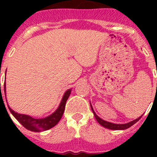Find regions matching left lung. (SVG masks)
I'll return each mask as SVG.
<instances>
[{
	"label": "left lung",
	"instance_id": "1",
	"mask_svg": "<svg viewBox=\"0 0 157 157\" xmlns=\"http://www.w3.org/2000/svg\"><path fill=\"white\" fill-rule=\"evenodd\" d=\"M90 107H91V109H92L93 113H94V116H95V118H96V120H97V121H98L101 126H103V127H105V128L110 129V130H126V129L129 128V127H130L131 126L134 125V123H137V122H138V120H139L141 118V116H140V117L138 118V119H136V120H133V121L130 122V123H125V124H116V123H110V122H107V121H105V120H103L102 119H101L99 116L96 115V113L94 112V109H93L92 105H90Z\"/></svg>",
	"mask_w": 157,
	"mask_h": 157
}]
</instances>
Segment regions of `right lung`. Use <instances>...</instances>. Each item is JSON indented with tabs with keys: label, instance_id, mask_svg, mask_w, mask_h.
Returning <instances> with one entry per match:
<instances>
[{
	"label": "right lung",
	"instance_id": "obj_1",
	"mask_svg": "<svg viewBox=\"0 0 157 157\" xmlns=\"http://www.w3.org/2000/svg\"><path fill=\"white\" fill-rule=\"evenodd\" d=\"M5 85H4V89H5ZM71 90L69 89L65 92L64 95H63V98L61 100V102L59 104L58 109L56 111L50 115L49 116H47L43 119H34V118L31 117L27 115L19 114L17 112H14L10 107L8 106V109L11 112L13 116L16 118V120L21 123L22 125L25 127L26 129L31 131H35V132H41V131H44V130H47L48 129L52 128L54 126H56L59 121L61 119L62 116L63 114L65 109V105H66L67 100L68 99L69 96H70ZM6 95V94H5Z\"/></svg>",
	"mask_w": 157,
	"mask_h": 157
}]
</instances>
